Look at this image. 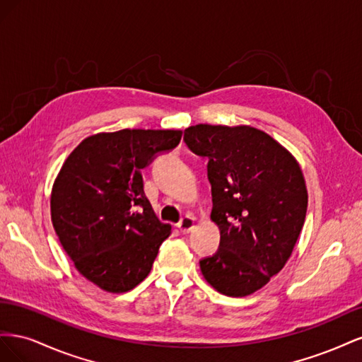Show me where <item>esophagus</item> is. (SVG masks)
<instances>
[{"mask_svg": "<svg viewBox=\"0 0 362 362\" xmlns=\"http://www.w3.org/2000/svg\"><path fill=\"white\" fill-rule=\"evenodd\" d=\"M178 228H180V231L182 234H189L192 229L194 228V218L190 217V216H185L184 218H181V221H180Z\"/></svg>", "mask_w": 362, "mask_h": 362, "instance_id": "obj_1", "label": "esophagus"}]
</instances>
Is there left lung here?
<instances>
[{"label": "left lung", "instance_id": "left-lung-1", "mask_svg": "<svg viewBox=\"0 0 362 362\" xmlns=\"http://www.w3.org/2000/svg\"><path fill=\"white\" fill-rule=\"evenodd\" d=\"M208 160L216 254L199 261L206 282L231 298L255 293L286 266L305 222L308 193L298 161L264 131L201 124L184 131Z\"/></svg>", "mask_w": 362, "mask_h": 362}]
</instances>
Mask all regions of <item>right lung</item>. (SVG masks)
I'll return each mask as SVG.
<instances>
[{"label":"right lung","mask_w":362,"mask_h":362,"mask_svg":"<svg viewBox=\"0 0 362 362\" xmlns=\"http://www.w3.org/2000/svg\"><path fill=\"white\" fill-rule=\"evenodd\" d=\"M181 131L120 129L83 140L51 193L52 226L81 275L124 293L144 281L170 225L145 196L141 169L177 148Z\"/></svg>","instance_id":"right-lung-1"}]
</instances>
